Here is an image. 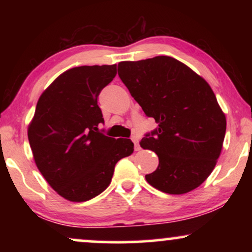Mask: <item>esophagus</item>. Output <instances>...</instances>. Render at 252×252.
<instances>
[{
  "mask_svg": "<svg viewBox=\"0 0 252 252\" xmlns=\"http://www.w3.org/2000/svg\"><path fill=\"white\" fill-rule=\"evenodd\" d=\"M132 141L134 143V149H135L136 151L140 150V143H139V137L137 136H133L132 137Z\"/></svg>",
  "mask_w": 252,
  "mask_h": 252,
  "instance_id": "34e87169",
  "label": "esophagus"
}]
</instances>
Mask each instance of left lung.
Returning a JSON list of instances; mask_svg holds the SVG:
<instances>
[{"label":"left lung","mask_w":252,"mask_h":252,"mask_svg":"<svg viewBox=\"0 0 252 252\" xmlns=\"http://www.w3.org/2000/svg\"><path fill=\"white\" fill-rule=\"evenodd\" d=\"M118 75L158 124L140 142L159 159L147 181L174 195L197 188L215 168L226 133L225 115L208 82L168 56L120 62Z\"/></svg>","instance_id":"obj_1"}]
</instances>
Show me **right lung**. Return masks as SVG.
I'll return each mask as SVG.
<instances>
[{"mask_svg": "<svg viewBox=\"0 0 252 252\" xmlns=\"http://www.w3.org/2000/svg\"><path fill=\"white\" fill-rule=\"evenodd\" d=\"M117 65L78 66L61 74L37 101L29 127L34 160L62 197L86 202L108 188L118 160L129 156V139L99 130L104 124L99 93L113 80Z\"/></svg>", "mask_w": 252, "mask_h": 252, "instance_id": "right-lung-1", "label": "right lung"}]
</instances>
